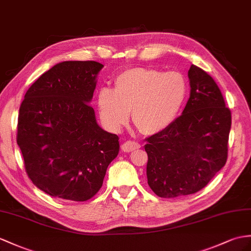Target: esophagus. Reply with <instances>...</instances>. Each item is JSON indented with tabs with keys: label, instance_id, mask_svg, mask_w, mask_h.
I'll return each instance as SVG.
<instances>
[{
	"label": "esophagus",
	"instance_id": "34e87169",
	"mask_svg": "<svg viewBox=\"0 0 251 251\" xmlns=\"http://www.w3.org/2000/svg\"><path fill=\"white\" fill-rule=\"evenodd\" d=\"M138 148H140V145L136 142H132V140H126V142L122 145V150L125 152H131Z\"/></svg>",
	"mask_w": 251,
	"mask_h": 251
}]
</instances>
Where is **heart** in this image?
I'll return each instance as SVG.
<instances>
[{"mask_svg":"<svg viewBox=\"0 0 251 251\" xmlns=\"http://www.w3.org/2000/svg\"><path fill=\"white\" fill-rule=\"evenodd\" d=\"M188 83L180 72L133 68L115 78V88L103 87L97 98L100 117L109 129H121L130 117L144 134L172 126L184 106Z\"/></svg>","mask_w":251,"mask_h":251,"instance_id":"heart-1","label":"heart"}]
</instances>
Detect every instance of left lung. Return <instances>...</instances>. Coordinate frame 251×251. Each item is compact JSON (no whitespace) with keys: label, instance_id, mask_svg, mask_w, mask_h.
I'll return each mask as SVG.
<instances>
[{"label":"left lung","instance_id":"8db88e82","mask_svg":"<svg viewBox=\"0 0 251 251\" xmlns=\"http://www.w3.org/2000/svg\"><path fill=\"white\" fill-rule=\"evenodd\" d=\"M191 94L166 130L146 138L147 179L162 198L199 192L221 170L228 157L231 112L211 75L192 65Z\"/></svg>","mask_w":251,"mask_h":251}]
</instances>
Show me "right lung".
<instances>
[{
    "label": "right lung",
    "instance_id": "obj_1",
    "mask_svg": "<svg viewBox=\"0 0 251 251\" xmlns=\"http://www.w3.org/2000/svg\"><path fill=\"white\" fill-rule=\"evenodd\" d=\"M103 65L63 62L28 88L18 117L17 144L34 184L52 197L86 201L99 192L119 152V137L97 124L93 99Z\"/></svg>",
    "mask_w": 251,
    "mask_h": 251
}]
</instances>
